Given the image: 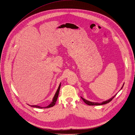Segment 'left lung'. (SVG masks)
<instances>
[{
  "label": "left lung",
  "instance_id": "8db88e82",
  "mask_svg": "<svg viewBox=\"0 0 135 135\" xmlns=\"http://www.w3.org/2000/svg\"><path fill=\"white\" fill-rule=\"evenodd\" d=\"M124 85V84H123ZM123 86H122V88H121V90L122 89V88H123ZM116 96V95H115V96H114L112 97V98H111V99H110L109 100H106V101H103V102H100V103H99V102H91V101H88V100H85V99H84V98H83L82 97H81V98L82 99H83V100L84 101V102L85 104H86L87 105H91V106H93V105H104V104H107V103H109V102H110L113 99H114V98H115V96Z\"/></svg>",
  "mask_w": 135,
  "mask_h": 135
}]
</instances>
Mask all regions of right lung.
<instances>
[{"label": "right lung", "instance_id": "1", "mask_svg": "<svg viewBox=\"0 0 135 135\" xmlns=\"http://www.w3.org/2000/svg\"><path fill=\"white\" fill-rule=\"evenodd\" d=\"M60 86H61V84H60V85H59V88H58V89H57V91H56V93H55L53 99H52V101L51 103L49 105H48L47 106L44 107V108H49V107H52V106H54V105H55L56 101L57 99V98H58L59 91H60ZM30 106H31V105H30ZM31 107H36V108H39V109H40V108L42 109V108H43V107H40V106H37V105H31Z\"/></svg>", "mask_w": 135, "mask_h": 135}]
</instances>
